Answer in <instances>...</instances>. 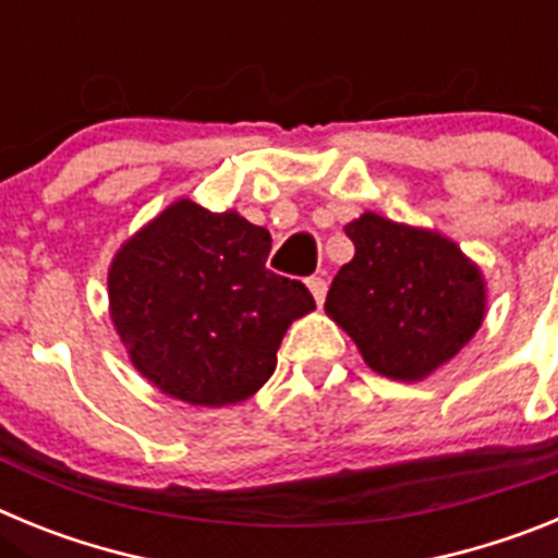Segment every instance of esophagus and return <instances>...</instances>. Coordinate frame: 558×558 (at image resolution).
Returning <instances> with one entry per match:
<instances>
[{"label":"esophagus","instance_id":"1","mask_svg":"<svg viewBox=\"0 0 558 558\" xmlns=\"http://www.w3.org/2000/svg\"><path fill=\"white\" fill-rule=\"evenodd\" d=\"M307 288H310V293H313V299L318 304L327 299V279H322V276H310Z\"/></svg>","mask_w":558,"mask_h":558}]
</instances>
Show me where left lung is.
I'll return each mask as SVG.
<instances>
[{"instance_id": "left-lung-1", "label": "left lung", "mask_w": 558, "mask_h": 558, "mask_svg": "<svg viewBox=\"0 0 558 558\" xmlns=\"http://www.w3.org/2000/svg\"><path fill=\"white\" fill-rule=\"evenodd\" d=\"M354 259L338 270L327 313L374 372L422 379L470 343L483 322L481 270L456 243L366 211L347 226Z\"/></svg>"}]
</instances>
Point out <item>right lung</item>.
<instances>
[{"mask_svg": "<svg viewBox=\"0 0 558 558\" xmlns=\"http://www.w3.org/2000/svg\"><path fill=\"white\" fill-rule=\"evenodd\" d=\"M270 234L234 211L179 201L122 245L108 274L113 327L133 366L190 405L263 388L293 318L315 307L268 270Z\"/></svg>", "mask_w": 558, "mask_h": 558, "instance_id": "right-lung-1", "label": "right lung"}]
</instances>
